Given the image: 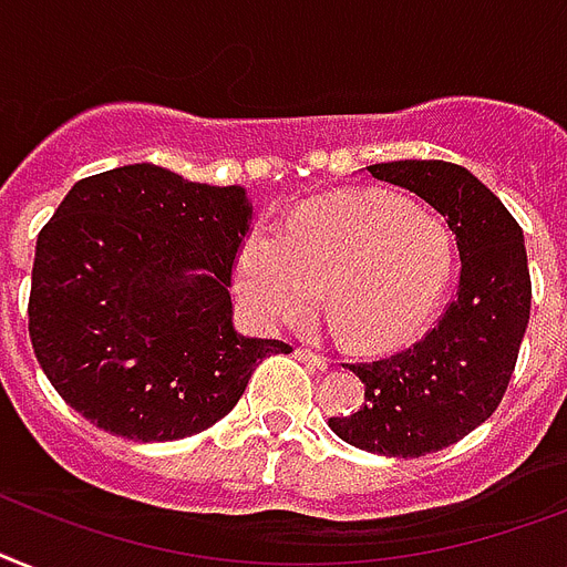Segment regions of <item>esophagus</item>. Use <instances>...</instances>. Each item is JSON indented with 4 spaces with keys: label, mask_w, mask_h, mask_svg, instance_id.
<instances>
[{
    "label": "esophagus",
    "mask_w": 567,
    "mask_h": 567,
    "mask_svg": "<svg viewBox=\"0 0 567 567\" xmlns=\"http://www.w3.org/2000/svg\"><path fill=\"white\" fill-rule=\"evenodd\" d=\"M297 358L299 361H308L311 367H317V370H329V358L317 355V352H311V349H297Z\"/></svg>",
    "instance_id": "1"
}]
</instances>
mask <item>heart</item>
I'll return each mask as SVG.
<instances>
[{"label": "heart", "mask_w": 567, "mask_h": 567, "mask_svg": "<svg viewBox=\"0 0 567 567\" xmlns=\"http://www.w3.org/2000/svg\"><path fill=\"white\" fill-rule=\"evenodd\" d=\"M449 233L393 195H329L299 206L282 229L244 238L236 288L265 329L306 323L326 308L347 343L390 349L413 338L443 297Z\"/></svg>", "instance_id": "obj_1"}]
</instances>
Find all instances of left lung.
Wrapping results in <instances>:
<instances>
[{"instance_id": "1", "label": "left lung", "mask_w": 567, "mask_h": 567, "mask_svg": "<svg viewBox=\"0 0 567 567\" xmlns=\"http://www.w3.org/2000/svg\"><path fill=\"white\" fill-rule=\"evenodd\" d=\"M434 206L460 250L457 291L434 329L395 355L349 363L363 404L329 427L355 449L425 457L460 443L495 413L513 379L530 320V270L518 220L463 165L395 159L367 165Z\"/></svg>"}]
</instances>
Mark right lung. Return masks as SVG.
Returning <instances> with one entry per match:
<instances>
[{
    "label": "right lung",
    "instance_id": "add662e5",
    "mask_svg": "<svg viewBox=\"0 0 567 567\" xmlns=\"http://www.w3.org/2000/svg\"><path fill=\"white\" fill-rule=\"evenodd\" d=\"M241 186L122 165L69 188L37 236L29 334L45 379L101 431L168 443L241 399L282 340L233 323V265L250 233Z\"/></svg>",
    "mask_w": 567,
    "mask_h": 567
}]
</instances>
